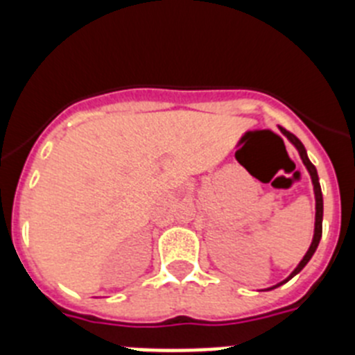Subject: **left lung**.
<instances>
[{
	"instance_id": "1",
	"label": "left lung",
	"mask_w": 355,
	"mask_h": 355,
	"mask_svg": "<svg viewBox=\"0 0 355 355\" xmlns=\"http://www.w3.org/2000/svg\"><path fill=\"white\" fill-rule=\"evenodd\" d=\"M279 131L286 137L288 140L291 142V146L295 147V149L299 150V156L300 159H302V163L306 165L307 172H309V175H311V183H313V192H315V233H313V240H311V245H309V249H307V252L304 254V258L300 259V263L297 266H295V270L291 272L290 275H288L284 281H281V283H277L275 286H270V288H266V290H274V288L281 286V284L288 283L291 277H295V275L299 274L300 270H302L304 266L309 263V259L313 258V254H315L316 247H318L320 243V238H322V220H324V197H322V188H320V181H318V172H316V167L313 165L311 162H309V158H307V150L306 147H304V144L300 142L297 137H295L293 133H290V131L284 130L283 126H279Z\"/></svg>"
}]
</instances>
